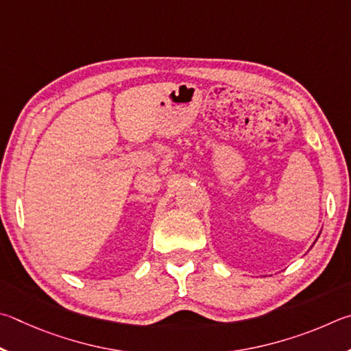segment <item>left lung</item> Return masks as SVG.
<instances>
[{"label": "left lung", "instance_id": "8db88e82", "mask_svg": "<svg viewBox=\"0 0 351 351\" xmlns=\"http://www.w3.org/2000/svg\"><path fill=\"white\" fill-rule=\"evenodd\" d=\"M317 237H319V236H317ZM316 241H317V239H316Z\"/></svg>", "mask_w": 351, "mask_h": 351}]
</instances>
